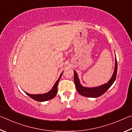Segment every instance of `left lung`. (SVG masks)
I'll use <instances>...</instances> for the list:
<instances>
[{
    "instance_id": "left-lung-1",
    "label": "left lung",
    "mask_w": 132,
    "mask_h": 132,
    "mask_svg": "<svg viewBox=\"0 0 132 132\" xmlns=\"http://www.w3.org/2000/svg\"><path fill=\"white\" fill-rule=\"evenodd\" d=\"M74 71V82L77 91L80 95L83 96L87 97H92V98H96L100 96L106 92V91L112 86L114 84L117 77V61L116 55H115V68L114 72L112 75L111 78L107 84H105L101 86L93 87H85L80 84V80L78 77L77 73Z\"/></svg>"
}]
</instances>
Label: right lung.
I'll use <instances>...</instances> for the list:
<instances>
[{
	"label": "right lung",
	"instance_id": "obj_1",
	"mask_svg": "<svg viewBox=\"0 0 132 132\" xmlns=\"http://www.w3.org/2000/svg\"><path fill=\"white\" fill-rule=\"evenodd\" d=\"M62 73H63V72L60 74L59 78L58 79L56 82L54 84V86H53V87H52V89H51L49 92H48L47 93H46L44 94H32L28 93L25 92H24L27 94L28 96H29L30 97L38 101H46L47 100H50L51 99H53V98H54V97L56 96V94L57 93L58 84H59L60 79H61Z\"/></svg>",
	"mask_w": 132,
	"mask_h": 132
}]
</instances>
